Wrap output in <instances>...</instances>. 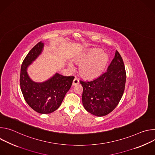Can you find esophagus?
Masks as SVG:
<instances>
[{
  "label": "esophagus",
  "instance_id": "obj_1",
  "mask_svg": "<svg viewBox=\"0 0 155 155\" xmlns=\"http://www.w3.org/2000/svg\"><path fill=\"white\" fill-rule=\"evenodd\" d=\"M78 83H79V80H78V79L77 77H75V78H74V81H73L72 84L74 86V85H76V84H78Z\"/></svg>",
  "mask_w": 155,
  "mask_h": 155
}]
</instances>
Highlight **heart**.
<instances>
[{
    "instance_id": "heart-1",
    "label": "heart",
    "mask_w": 155,
    "mask_h": 155,
    "mask_svg": "<svg viewBox=\"0 0 155 155\" xmlns=\"http://www.w3.org/2000/svg\"><path fill=\"white\" fill-rule=\"evenodd\" d=\"M75 62L81 64L80 66V74L84 77L93 78L100 75L105 69L108 62V57L102 50L91 48L79 55ZM71 69L73 68L71 64H69Z\"/></svg>"
}]
</instances>
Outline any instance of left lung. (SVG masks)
I'll return each mask as SVG.
<instances>
[{
    "label": "left lung",
    "instance_id": "left-lung-1",
    "mask_svg": "<svg viewBox=\"0 0 155 155\" xmlns=\"http://www.w3.org/2000/svg\"><path fill=\"white\" fill-rule=\"evenodd\" d=\"M126 74L123 59L116 51L107 71L91 81H82V103L86 111L97 116L108 115L115 108L123 94Z\"/></svg>",
    "mask_w": 155,
    "mask_h": 155
}]
</instances>
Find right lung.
<instances>
[{"instance_id": "right-lung-1", "label": "right lung", "mask_w": 155, "mask_h": 155, "mask_svg": "<svg viewBox=\"0 0 155 155\" xmlns=\"http://www.w3.org/2000/svg\"><path fill=\"white\" fill-rule=\"evenodd\" d=\"M43 47L44 43L40 41L28 53L21 65L19 82L27 104L39 114H48L59 107L70 90L74 77H65L56 73L43 82L32 81L27 72L28 68L41 53Z\"/></svg>"}]
</instances>
